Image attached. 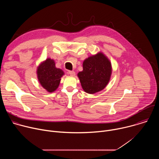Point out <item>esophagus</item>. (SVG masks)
I'll return each mask as SVG.
<instances>
[{"mask_svg": "<svg viewBox=\"0 0 159 159\" xmlns=\"http://www.w3.org/2000/svg\"><path fill=\"white\" fill-rule=\"evenodd\" d=\"M67 73H68V74L71 75V76H74V75H75V72L74 71H73V70H69V71H68Z\"/></svg>", "mask_w": 159, "mask_h": 159, "instance_id": "34e87169", "label": "esophagus"}]
</instances>
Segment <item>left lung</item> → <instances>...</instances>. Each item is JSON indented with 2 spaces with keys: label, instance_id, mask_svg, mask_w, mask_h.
<instances>
[{
  "label": "left lung",
  "instance_id": "8db88e82",
  "mask_svg": "<svg viewBox=\"0 0 159 159\" xmlns=\"http://www.w3.org/2000/svg\"><path fill=\"white\" fill-rule=\"evenodd\" d=\"M112 73L109 60L101 52L90 56L83 62V70L77 74L82 87L88 94H94L104 89Z\"/></svg>",
  "mask_w": 159,
  "mask_h": 159
}]
</instances>
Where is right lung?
Segmentation results:
<instances>
[{"label":"right lung","instance_id":"right-lung-1","mask_svg":"<svg viewBox=\"0 0 159 159\" xmlns=\"http://www.w3.org/2000/svg\"><path fill=\"white\" fill-rule=\"evenodd\" d=\"M63 75V71L55 66V61L51 58H47L41 62L37 69L38 81L49 93H53L57 90Z\"/></svg>","mask_w":159,"mask_h":159}]
</instances>
